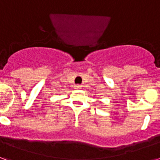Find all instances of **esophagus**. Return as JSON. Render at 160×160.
I'll return each instance as SVG.
<instances>
[{
	"label": "esophagus",
	"mask_w": 160,
	"mask_h": 160,
	"mask_svg": "<svg viewBox=\"0 0 160 160\" xmlns=\"http://www.w3.org/2000/svg\"><path fill=\"white\" fill-rule=\"evenodd\" d=\"M74 87H75L76 89H80V88H81V86H80V85H75Z\"/></svg>",
	"instance_id": "obj_1"
}]
</instances>
